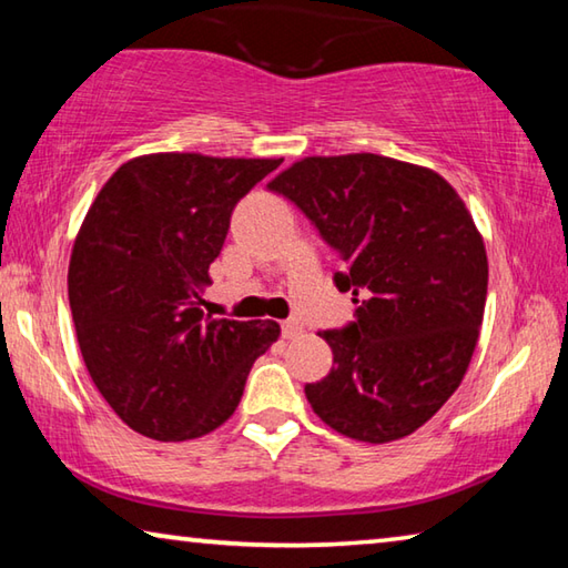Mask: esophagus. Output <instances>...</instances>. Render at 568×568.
Returning <instances> with one entry per match:
<instances>
[{"instance_id":"obj_1","label":"esophagus","mask_w":568,"mask_h":568,"mask_svg":"<svg viewBox=\"0 0 568 568\" xmlns=\"http://www.w3.org/2000/svg\"><path fill=\"white\" fill-rule=\"evenodd\" d=\"M301 333H303V325L297 321H285L283 323V338L285 341H295Z\"/></svg>"}]
</instances>
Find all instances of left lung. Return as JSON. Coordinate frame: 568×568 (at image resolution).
Segmentation results:
<instances>
[{"mask_svg": "<svg viewBox=\"0 0 568 568\" xmlns=\"http://www.w3.org/2000/svg\"><path fill=\"white\" fill-rule=\"evenodd\" d=\"M341 253L355 321L323 331L333 368L305 396L338 434L388 444L454 396L486 307L484 237L438 172L373 152L303 158L267 182Z\"/></svg>", "mask_w": 568, "mask_h": 568, "instance_id": "8db88e82", "label": "left lung"}]
</instances>
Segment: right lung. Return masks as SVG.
I'll return each mask as SVG.
<instances>
[{
    "label": "right lung",
    "instance_id": "1",
    "mask_svg": "<svg viewBox=\"0 0 568 568\" xmlns=\"http://www.w3.org/2000/svg\"><path fill=\"white\" fill-rule=\"evenodd\" d=\"M275 158L155 152L104 182L74 237L67 291L84 365L138 434L190 440L223 426L275 321L210 318L200 293L240 197Z\"/></svg>",
    "mask_w": 568,
    "mask_h": 568
}]
</instances>
